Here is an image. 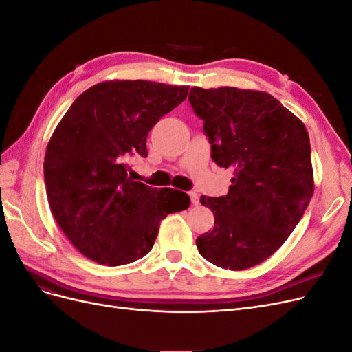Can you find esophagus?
I'll use <instances>...</instances> for the list:
<instances>
[{
    "mask_svg": "<svg viewBox=\"0 0 352 352\" xmlns=\"http://www.w3.org/2000/svg\"><path fill=\"white\" fill-rule=\"evenodd\" d=\"M189 197H190V202H192V206L199 204V195L197 192H189Z\"/></svg>",
    "mask_w": 352,
    "mask_h": 352,
    "instance_id": "obj_1",
    "label": "esophagus"
}]
</instances>
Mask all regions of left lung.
<instances>
[{
	"mask_svg": "<svg viewBox=\"0 0 352 352\" xmlns=\"http://www.w3.org/2000/svg\"><path fill=\"white\" fill-rule=\"evenodd\" d=\"M188 100L211 158L235 172L226 197H201L214 229L197 238L198 251L221 269L252 267L282 247L313 197L308 132L267 92L194 87Z\"/></svg>",
	"mask_w": 352,
	"mask_h": 352,
	"instance_id": "left-lung-1",
	"label": "left lung"
}]
</instances>
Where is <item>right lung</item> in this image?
Returning a JSON list of instances; mask_svg holds the SVG:
<instances>
[{
    "label": "right lung",
    "instance_id": "1",
    "mask_svg": "<svg viewBox=\"0 0 352 352\" xmlns=\"http://www.w3.org/2000/svg\"><path fill=\"white\" fill-rule=\"evenodd\" d=\"M188 91L148 80L101 82L80 94L56 127L44 160L47 197L85 257L107 265L140 260L151 251L160 221L189 207L186 194L177 201L173 189L135 182L126 163L148 155V133Z\"/></svg>",
    "mask_w": 352,
    "mask_h": 352
}]
</instances>
